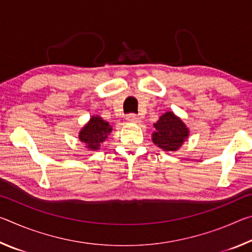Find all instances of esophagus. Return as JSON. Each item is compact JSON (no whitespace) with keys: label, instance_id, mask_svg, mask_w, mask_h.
I'll use <instances>...</instances> for the list:
<instances>
[{"label":"esophagus","instance_id":"esophagus-1","mask_svg":"<svg viewBox=\"0 0 252 252\" xmlns=\"http://www.w3.org/2000/svg\"><path fill=\"white\" fill-rule=\"evenodd\" d=\"M126 121L131 123H138L140 122V118L138 116H135V114H129V116L126 117Z\"/></svg>","mask_w":252,"mask_h":252}]
</instances>
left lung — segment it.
Listing matches in <instances>:
<instances>
[{
    "label": "left lung",
    "instance_id": "obj_1",
    "mask_svg": "<svg viewBox=\"0 0 252 252\" xmlns=\"http://www.w3.org/2000/svg\"><path fill=\"white\" fill-rule=\"evenodd\" d=\"M152 141L163 151H177L189 136V129L173 112L162 114L155 125Z\"/></svg>",
    "mask_w": 252,
    "mask_h": 252
}]
</instances>
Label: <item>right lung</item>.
<instances>
[{"label": "right lung", "instance_id": "right-lung-1", "mask_svg": "<svg viewBox=\"0 0 252 252\" xmlns=\"http://www.w3.org/2000/svg\"><path fill=\"white\" fill-rule=\"evenodd\" d=\"M111 131L112 126L109 125V122H105L99 116H93L80 131L79 139L90 150H99Z\"/></svg>", "mask_w": 252, "mask_h": 252}]
</instances>
